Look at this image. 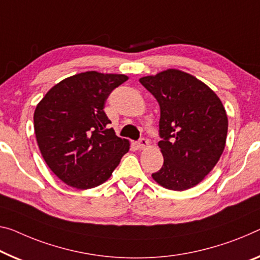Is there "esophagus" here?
<instances>
[{
  "mask_svg": "<svg viewBox=\"0 0 260 260\" xmlns=\"http://www.w3.org/2000/svg\"><path fill=\"white\" fill-rule=\"evenodd\" d=\"M137 145H138L139 149H146V147L150 146V144H149V141H147V139L141 138V139H139V141H138Z\"/></svg>",
  "mask_w": 260,
  "mask_h": 260,
  "instance_id": "34e87169",
  "label": "esophagus"
}]
</instances>
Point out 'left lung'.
Masks as SVG:
<instances>
[{"label":"left lung","mask_w":260,"mask_h":260,"mask_svg":"<svg viewBox=\"0 0 260 260\" xmlns=\"http://www.w3.org/2000/svg\"><path fill=\"white\" fill-rule=\"evenodd\" d=\"M139 82L160 107L158 146L164 165L153 180L172 190L197 186L224 151L228 116L222 101L201 80L180 70L169 69Z\"/></svg>","instance_id":"obj_1"}]
</instances>
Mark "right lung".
Returning a JSON list of instances; mask_svg holds the SVG:
<instances>
[{"mask_svg": "<svg viewBox=\"0 0 260 260\" xmlns=\"http://www.w3.org/2000/svg\"><path fill=\"white\" fill-rule=\"evenodd\" d=\"M124 74L88 71L61 80L36 107L34 127L42 157L62 182L77 189L106 182L130 149L127 139L107 129L103 110Z\"/></svg>", "mask_w": 260, "mask_h": 260, "instance_id": "obj_1", "label": "right lung"}]
</instances>
